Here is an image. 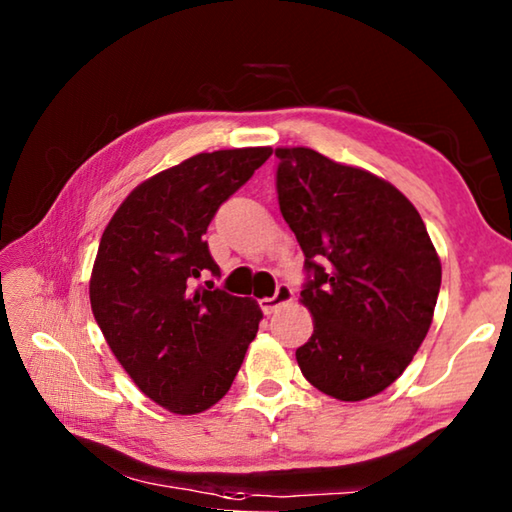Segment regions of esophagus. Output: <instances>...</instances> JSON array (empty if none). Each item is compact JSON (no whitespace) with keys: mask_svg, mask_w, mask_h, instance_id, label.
Returning a JSON list of instances; mask_svg holds the SVG:
<instances>
[{"mask_svg":"<svg viewBox=\"0 0 512 512\" xmlns=\"http://www.w3.org/2000/svg\"><path fill=\"white\" fill-rule=\"evenodd\" d=\"M291 300H293V289L289 287V284H277L273 298H262V300H259V307H262L266 316H271L280 307L289 305Z\"/></svg>","mask_w":512,"mask_h":512,"instance_id":"esophagus-1","label":"esophagus"}]
</instances>
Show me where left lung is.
Returning a JSON list of instances; mask_svg holds the SVG:
<instances>
[{"instance_id":"left-lung-1","label":"left lung","mask_w":512,"mask_h":512,"mask_svg":"<svg viewBox=\"0 0 512 512\" xmlns=\"http://www.w3.org/2000/svg\"><path fill=\"white\" fill-rule=\"evenodd\" d=\"M277 203L305 253L314 334L296 350L311 386L341 402L384 391L429 332L440 259L420 214L372 173L305 146L277 149Z\"/></svg>"}]
</instances>
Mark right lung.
I'll return each instance as SVG.
<instances>
[{
	"label": "right lung",
	"mask_w": 512,
	"mask_h": 512,
	"mask_svg": "<svg viewBox=\"0 0 512 512\" xmlns=\"http://www.w3.org/2000/svg\"><path fill=\"white\" fill-rule=\"evenodd\" d=\"M271 153H198L135 187L103 230L92 314L137 388L171 413L219 402L259 329L255 300L194 280L221 277L203 239L207 225Z\"/></svg>",
	"instance_id": "obj_1"
}]
</instances>
